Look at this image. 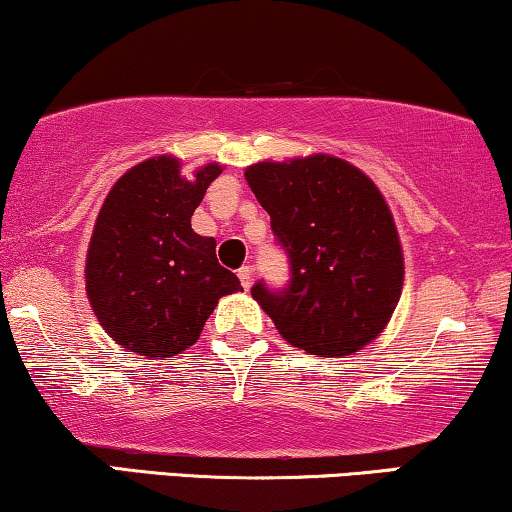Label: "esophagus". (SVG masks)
<instances>
[{
  "label": "esophagus",
  "mask_w": 512,
  "mask_h": 512,
  "mask_svg": "<svg viewBox=\"0 0 512 512\" xmlns=\"http://www.w3.org/2000/svg\"><path fill=\"white\" fill-rule=\"evenodd\" d=\"M237 277H240V282H242V286L244 289H251V282H254V270L249 268V265H242L240 270H237Z\"/></svg>",
  "instance_id": "esophagus-1"
}]
</instances>
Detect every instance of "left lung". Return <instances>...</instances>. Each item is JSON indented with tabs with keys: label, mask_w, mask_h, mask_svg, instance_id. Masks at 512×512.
I'll list each match as a JSON object with an SVG mask.
<instances>
[{
	"label": "left lung",
	"mask_w": 512,
	"mask_h": 512,
	"mask_svg": "<svg viewBox=\"0 0 512 512\" xmlns=\"http://www.w3.org/2000/svg\"><path fill=\"white\" fill-rule=\"evenodd\" d=\"M244 177L289 261L282 289L251 286L282 338L328 359L377 338L401 298L403 254L373 181L333 156L258 163Z\"/></svg>",
	"instance_id": "8db88e82"
}]
</instances>
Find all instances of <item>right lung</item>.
I'll use <instances>...</instances> for the list:
<instances>
[{"instance_id":"right-lung-1","label":"right lung","mask_w":512,"mask_h":512,"mask_svg":"<svg viewBox=\"0 0 512 512\" xmlns=\"http://www.w3.org/2000/svg\"><path fill=\"white\" fill-rule=\"evenodd\" d=\"M221 165L193 181L179 163L144 160L111 188L97 216L86 261L90 305L118 345L142 356H174L200 338L221 296L242 291L216 258L214 237L193 233L191 216Z\"/></svg>"}]
</instances>
